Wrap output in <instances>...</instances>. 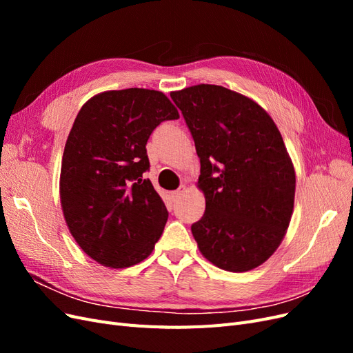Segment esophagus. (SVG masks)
<instances>
[{"label": "esophagus", "instance_id": "esophagus-1", "mask_svg": "<svg viewBox=\"0 0 353 353\" xmlns=\"http://www.w3.org/2000/svg\"><path fill=\"white\" fill-rule=\"evenodd\" d=\"M184 191H185V187L183 185V187H179L178 190L172 191V193H170V194H172V199H174V200H176V199H178V197H179L181 194H183V193H184Z\"/></svg>", "mask_w": 353, "mask_h": 353}]
</instances>
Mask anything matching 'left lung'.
Returning <instances> with one entry per match:
<instances>
[{
	"label": "left lung",
	"mask_w": 353,
	"mask_h": 353,
	"mask_svg": "<svg viewBox=\"0 0 353 353\" xmlns=\"http://www.w3.org/2000/svg\"><path fill=\"white\" fill-rule=\"evenodd\" d=\"M200 157L206 210L191 232L218 268L250 271L290 223L296 176L283 137L261 105L219 85L170 92Z\"/></svg>",
	"instance_id": "8db88e82"
}]
</instances>
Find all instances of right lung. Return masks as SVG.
<instances>
[{
    "label": "right lung",
    "instance_id": "add662e5",
    "mask_svg": "<svg viewBox=\"0 0 353 353\" xmlns=\"http://www.w3.org/2000/svg\"><path fill=\"white\" fill-rule=\"evenodd\" d=\"M163 92L105 91L82 105L65 145L60 199L70 234L94 261L128 268L154 249L168 221L165 203L144 172L145 144L178 119Z\"/></svg>",
    "mask_w": 353,
    "mask_h": 353
}]
</instances>
